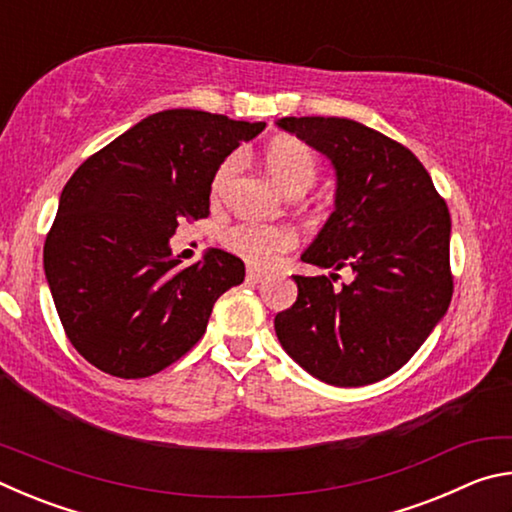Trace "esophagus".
I'll list each match as a JSON object with an SVG mask.
<instances>
[{
	"label": "esophagus",
	"mask_w": 512,
	"mask_h": 512,
	"mask_svg": "<svg viewBox=\"0 0 512 512\" xmlns=\"http://www.w3.org/2000/svg\"><path fill=\"white\" fill-rule=\"evenodd\" d=\"M246 280H248L250 284H262L264 280H268V275H266L264 271H257V268H248Z\"/></svg>",
	"instance_id": "34e87169"
}]
</instances>
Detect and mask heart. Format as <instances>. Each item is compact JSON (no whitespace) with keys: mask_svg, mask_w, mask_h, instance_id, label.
Here are the masks:
<instances>
[{"mask_svg":"<svg viewBox=\"0 0 512 512\" xmlns=\"http://www.w3.org/2000/svg\"><path fill=\"white\" fill-rule=\"evenodd\" d=\"M264 162L271 178L275 180V185L284 189L289 196L307 192L318 176V162L314 151L302 140H296V137L289 135L275 137V140L268 142L264 151ZM235 169L237 158H228L219 164L212 180L214 196L223 192V187L228 185ZM223 241L232 253L244 257L246 262L255 266H271L277 262V257L296 246L298 237L293 228H287V225L241 221L230 225L223 232Z\"/></svg>","mask_w":512,"mask_h":512,"instance_id":"b5f03b06","label":"heart"}]
</instances>
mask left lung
<instances>
[{
	"label": "left lung",
	"instance_id": "obj_1",
	"mask_svg": "<svg viewBox=\"0 0 512 512\" xmlns=\"http://www.w3.org/2000/svg\"><path fill=\"white\" fill-rule=\"evenodd\" d=\"M275 124L323 153L336 173L334 212L300 257L332 273L293 275L298 300L275 316V334L325 384H375L418 352L452 300L449 210L406 146L359 121ZM341 267H352L355 280L339 290L331 280Z\"/></svg>",
	"mask_w": 512,
	"mask_h": 512
}]
</instances>
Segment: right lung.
Segmentation results:
<instances>
[{
    "instance_id": "right-lung-1",
    "label": "right lung",
    "mask_w": 512,
    "mask_h": 512,
    "mask_svg": "<svg viewBox=\"0 0 512 512\" xmlns=\"http://www.w3.org/2000/svg\"><path fill=\"white\" fill-rule=\"evenodd\" d=\"M264 121L162 110L85 160L60 194L45 275L69 343L92 366L140 379L205 334L214 302L244 282L239 257L212 248L183 268L169 239L205 219L219 164Z\"/></svg>"
}]
</instances>
